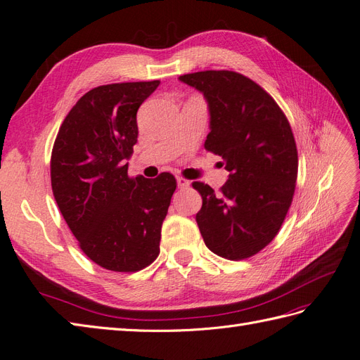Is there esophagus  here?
<instances>
[{"mask_svg": "<svg viewBox=\"0 0 360 360\" xmlns=\"http://www.w3.org/2000/svg\"><path fill=\"white\" fill-rule=\"evenodd\" d=\"M177 186L180 189H188L191 186V181L186 180V179H183V177H177Z\"/></svg>", "mask_w": 360, "mask_h": 360, "instance_id": "esophagus-1", "label": "esophagus"}]
</instances>
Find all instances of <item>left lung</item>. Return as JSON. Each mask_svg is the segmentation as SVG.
<instances>
[{
  "instance_id": "left-lung-1",
  "label": "left lung",
  "mask_w": 360,
  "mask_h": 360,
  "mask_svg": "<svg viewBox=\"0 0 360 360\" xmlns=\"http://www.w3.org/2000/svg\"><path fill=\"white\" fill-rule=\"evenodd\" d=\"M202 93L210 115L205 150L221 156V193L193 181L202 198L197 224L205 246L228 259L252 257L284 222L297 179V148L287 117L258 84L230 70L183 75Z\"/></svg>"
}]
</instances>
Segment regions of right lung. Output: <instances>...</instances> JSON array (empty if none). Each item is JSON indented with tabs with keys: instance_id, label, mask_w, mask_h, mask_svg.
Instances as JSON below:
<instances>
[{
	"instance_id": "add662e5",
	"label": "right lung",
	"mask_w": 360,
	"mask_h": 360,
	"mask_svg": "<svg viewBox=\"0 0 360 360\" xmlns=\"http://www.w3.org/2000/svg\"><path fill=\"white\" fill-rule=\"evenodd\" d=\"M159 84H110L85 93L52 148V192L64 221L84 254L112 271H138L158 258L162 222L177 188L169 172L127 176L138 108Z\"/></svg>"
}]
</instances>
